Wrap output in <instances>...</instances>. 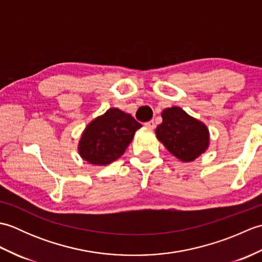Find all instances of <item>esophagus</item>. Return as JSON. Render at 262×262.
Returning a JSON list of instances; mask_svg holds the SVG:
<instances>
[{"instance_id": "1", "label": "esophagus", "mask_w": 262, "mask_h": 262, "mask_svg": "<svg viewBox=\"0 0 262 262\" xmlns=\"http://www.w3.org/2000/svg\"><path fill=\"white\" fill-rule=\"evenodd\" d=\"M145 127L148 128V129H154V128H155V121L154 120H149V121L145 122Z\"/></svg>"}]
</instances>
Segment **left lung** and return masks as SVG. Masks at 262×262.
<instances>
[{"label": "left lung", "instance_id": "obj_1", "mask_svg": "<svg viewBox=\"0 0 262 262\" xmlns=\"http://www.w3.org/2000/svg\"><path fill=\"white\" fill-rule=\"evenodd\" d=\"M162 122L155 134L164 147L182 162H192L207 151L209 130L203 121L189 116L180 107L162 111Z\"/></svg>", "mask_w": 262, "mask_h": 262}]
</instances>
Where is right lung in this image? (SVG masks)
Returning <instances> with one entry per match:
<instances>
[{
    "instance_id": "add662e5",
    "label": "right lung",
    "mask_w": 262,
    "mask_h": 262,
    "mask_svg": "<svg viewBox=\"0 0 262 262\" xmlns=\"http://www.w3.org/2000/svg\"><path fill=\"white\" fill-rule=\"evenodd\" d=\"M142 125L118 108H110L94 118L83 130L80 157L93 165H108L119 159Z\"/></svg>"
}]
</instances>
